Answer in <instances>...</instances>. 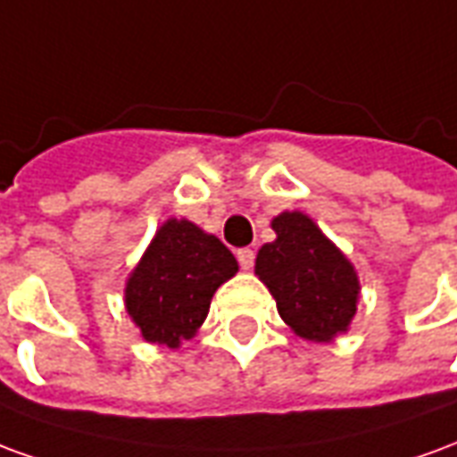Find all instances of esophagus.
<instances>
[{"instance_id":"obj_1","label":"esophagus","mask_w":457,"mask_h":457,"mask_svg":"<svg viewBox=\"0 0 457 457\" xmlns=\"http://www.w3.org/2000/svg\"><path fill=\"white\" fill-rule=\"evenodd\" d=\"M237 262H239V267L242 269H252L254 267V252H252V249L249 247H245V249H239L237 252Z\"/></svg>"}]
</instances>
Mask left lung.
I'll list each match as a JSON object with an SVG mask.
<instances>
[{
	"label": "left lung",
	"instance_id": "left-lung-1",
	"mask_svg": "<svg viewBox=\"0 0 457 457\" xmlns=\"http://www.w3.org/2000/svg\"><path fill=\"white\" fill-rule=\"evenodd\" d=\"M277 239L259 249L257 274L277 298L278 316L296 336L330 343L347 330L360 301V281L343 252L303 212L271 220Z\"/></svg>",
	"mask_w": 457,
	"mask_h": 457
}]
</instances>
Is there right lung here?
I'll return each mask as SVG.
<instances>
[{
  "label": "right lung",
  "mask_w": 457,
  "mask_h": 457,
  "mask_svg": "<svg viewBox=\"0 0 457 457\" xmlns=\"http://www.w3.org/2000/svg\"><path fill=\"white\" fill-rule=\"evenodd\" d=\"M237 269V259L215 235L188 220H166L127 278V313L146 343L179 347L195 336L212 294Z\"/></svg>",
  "instance_id": "add662e5"
}]
</instances>
